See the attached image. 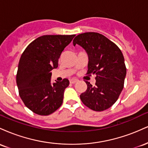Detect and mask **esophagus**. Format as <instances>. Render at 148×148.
Segmentation results:
<instances>
[{
	"mask_svg": "<svg viewBox=\"0 0 148 148\" xmlns=\"http://www.w3.org/2000/svg\"><path fill=\"white\" fill-rule=\"evenodd\" d=\"M69 82H70V84H76V82H78V80L76 79H72L69 81Z\"/></svg>",
	"mask_w": 148,
	"mask_h": 148,
	"instance_id": "1",
	"label": "esophagus"
}]
</instances>
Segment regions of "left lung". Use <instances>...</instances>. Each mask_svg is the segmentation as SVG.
Returning a JSON list of instances; mask_svg holds the SVG:
<instances>
[{
	"instance_id": "1",
	"label": "left lung",
	"mask_w": 148,
	"mask_h": 148,
	"mask_svg": "<svg viewBox=\"0 0 148 148\" xmlns=\"http://www.w3.org/2000/svg\"><path fill=\"white\" fill-rule=\"evenodd\" d=\"M88 55L87 74H96L92 86L88 81L87 90L80 95L82 102L95 111H103L113 106L124 87L127 69L119 47L101 34L88 32L79 34L73 40Z\"/></svg>"
}]
</instances>
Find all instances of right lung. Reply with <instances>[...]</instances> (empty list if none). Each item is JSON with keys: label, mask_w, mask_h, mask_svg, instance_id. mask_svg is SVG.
I'll return each mask as SVG.
<instances>
[{"label": "right lung", "mask_w": 148, "mask_h": 148, "mask_svg": "<svg viewBox=\"0 0 148 148\" xmlns=\"http://www.w3.org/2000/svg\"><path fill=\"white\" fill-rule=\"evenodd\" d=\"M75 35H43L25 48L20 58L16 84L25 106L36 114L49 115L62 103L64 91L69 81L51 84L52 69L58 66V59Z\"/></svg>", "instance_id": "right-lung-1"}]
</instances>
